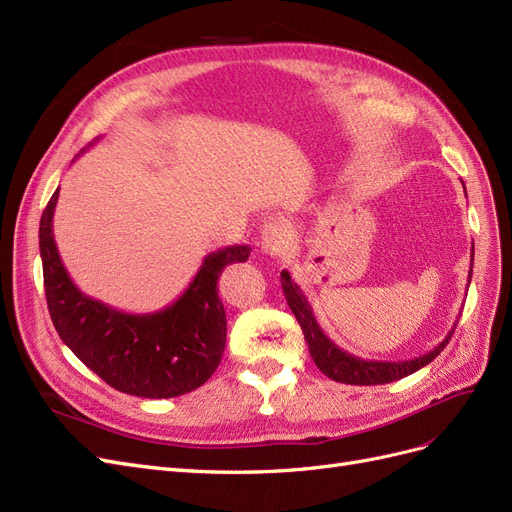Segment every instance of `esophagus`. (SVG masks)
Here are the masks:
<instances>
[{
    "label": "esophagus",
    "mask_w": 512,
    "mask_h": 512,
    "mask_svg": "<svg viewBox=\"0 0 512 512\" xmlns=\"http://www.w3.org/2000/svg\"><path fill=\"white\" fill-rule=\"evenodd\" d=\"M289 223L285 219H272L261 229V251L266 255H283L289 246Z\"/></svg>",
    "instance_id": "esophagus-1"
}]
</instances>
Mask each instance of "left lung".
<instances>
[{"instance_id": "1", "label": "left lung", "mask_w": 512, "mask_h": 512, "mask_svg": "<svg viewBox=\"0 0 512 512\" xmlns=\"http://www.w3.org/2000/svg\"><path fill=\"white\" fill-rule=\"evenodd\" d=\"M474 259V246H472V255ZM470 280H472V261H470V272H468V287H470ZM280 283H283V293L287 298V304L291 308V312L298 319L306 344H308V351L310 357L315 359L317 368L332 378L336 383H346V385H385V383H393V381H400V378L421 370L423 366L430 364L432 359H436L440 355V351L444 346L449 344L453 332H455V325L453 323L451 332L444 336V340L434 346L430 353L419 355L415 359H406V361H372V359H361L357 355L346 353L344 349L329 340L327 334L321 329V325L317 323L315 312H312V306L308 304L306 295L302 293V289L298 287V283L291 278V274L287 270L280 272ZM468 291V289H466ZM461 317V315H459Z\"/></svg>"}]
</instances>
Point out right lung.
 <instances>
[{
    "label": "right lung",
    "mask_w": 512,
    "mask_h": 512,
    "mask_svg": "<svg viewBox=\"0 0 512 512\" xmlns=\"http://www.w3.org/2000/svg\"><path fill=\"white\" fill-rule=\"evenodd\" d=\"M57 197L59 189L40 219V257L46 304L59 338L117 391L163 400L202 387L225 351L227 319L217 280L229 263L249 259L251 246L234 244L206 255L178 300L131 315L74 285L53 236Z\"/></svg>",
    "instance_id": "1"
}]
</instances>
